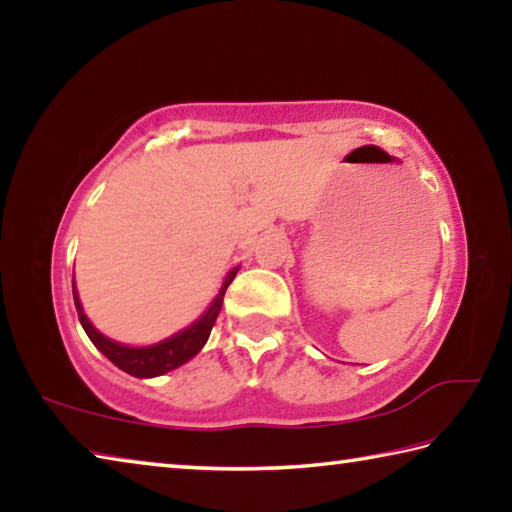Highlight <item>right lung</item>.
Listing matches in <instances>:
<instances>
[{"label": "right lung", "instance_id": "obj_1", "mask_svg": "<svg viewBox=\"0 0 512 512\" xmlns=\"http://www.w3.org/2000/svg\"><path fill=\"white\" fill-rule=\"evenodd\" d=\"M237 271L239 268L228 273V277H225L223 287L219 291V296L214 298L210 309H207L205 314L196 320V323H192L189 327H185L183 332L173 334V336H169V339H164L160 343L146 345V348H131V345H121L117 341L108 339V336H103L99 329L90 323V318L85 316L81 300H79V293H76L74 280H72L74 305H76V311H79V320L85 329V334L90 336V341L97 345V348L106 354V357L115 363L119 370H124L133 377H158L173 368L183 366V363H187L189 359L196 357V354L201 352L207 339H210V332L216 323V316H219V311H221L225 289H228V284L232 280H235Z\"/></svg>", "mask_w": 512, "mask_h": 512}]
</instances>
